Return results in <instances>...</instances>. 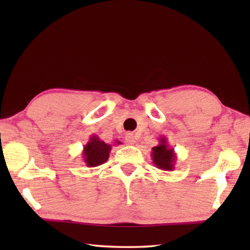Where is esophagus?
I'll return each mask as SVG.
<instances>
[{"label": "esophagus", "mask_w": 250, "mask_h": 250, "mask_svg": "<svg viewBox=\"0 0 250 250\" xmlns=\"http://www.w3.org/2000/svg\"><path fill=\"white\" fill-rule=\"evenodd\" d=\"M125 142L128 143L129 145H133L135 143V136L133 133H126L125 134Z\"/></svg>", "instance_id": "1"}]
</instances>
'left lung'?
<instances>
[{
	"label": "left lung",
	"mask_w": 250,
	"mask_h": 250,
	"mask_svg": "<svg viewBox=\"0 0 250 250\" xmlns=\"http://www.w3.org/2000/svg\"><path fill=\"white\" fill-rule=\"evenodd\" d=\"M151 158L156 167L162 169V171L171 172L175 168L176 155H175L174 148L169 147L166 136L160 137L159 144L152 147Z\"/></svg>",
	"instance_id": "8db88e82"
}]
</instances>
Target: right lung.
<instances>
[{"mask_svg":"<svg viewBox=\"0 0 250 250\" xmlns=\"http://www.w3.org/2000/svg\"><path fill=\"white\" fill-rule=\"evenodd\" d=\"M116 145H120L121 142L116 141ZM115 145V144H114ZM111 145L99 139L98 135H92L88 143L83 146V158L88 167H95L108 160Z\"/></svg>","mask_w":250,"mask_h":250,"instance_id":"add662e5","label":"right lung"}]
</instances>
